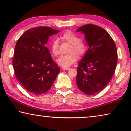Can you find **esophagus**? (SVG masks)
I'll return each mask as SVG.
<instances>
[{
    "label": "esophagus",
    "mask_w": 131,
    "mask_h": 131,
    "mask_svg": "<svg viewBox=\"0 0 131 131\" xmlns=\"http://www.w3.org/2000/svg\"><path fill=\"white\" fill-rule=\"evenodd\" d=\"M62 69L64 70H68L70 69V68H68V67H63Z\"/></svg>",
    "instance_id": "1"
}]
</instances>
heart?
<instances>
[{
  "label": "heart",
  "mask_w": 131,
  "mask_h": 131,
  "mask_svg": "<svg viewBox=\"0 0 131 131\" xmlns=\"http://www.w3.org/2000/svg\"><path fill=\"white\" fill-rule=\"evenodd\" d=\"M61 38L63 40L71 44L69 51L70 52L65 55H62L57 59V63L63 67L72 65L77 60L78 55H83L87 50V44L83 40L80 39L77 35L71 31H67L61 35ZM51 50L53 55L57 56L59 54L58 41L54 40L51 46Z\"/></svg>",
  "instance_id": "b5f03b06"
}]
</instances>
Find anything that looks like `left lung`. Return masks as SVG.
I'll list each match as a JSON object with an SVG mask.
<instances>
[{
  "mask_svg": "<svg viewBox=\"0 0 131 131\" xmlns=\"http://www.w3.org/2000/svg\"><path fill=\"white\" fill-rule=\"evenodd\" d=\"M85 34L89 48L77 68L76 83L87 95L100 92L109 83L117 63V48L106 30L94 24L77 29Z\"/></svg>",
  "mask_w": 131,
  "mask_h": 131,
  "instance_id": "obj_1",
  "label": "left lung"
}]
</instances>
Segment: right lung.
<instances>
[{
    "label": "right lung",
    "instance_id": "1",
    "mask_svg": "<svg viewBox=\"0 0 131 131\" xmlns=\"http://www.w3.org/2000/svg\"><path fill=\"white\" fill-rule=\"evenodd\" d=\"M59 32L48 26L34 28L24 33L17 42L13 61L15 76L33 94L49 90L60 72L46 47L49 37Z\"/></svg>",
    "mask_w": 131,
    "mask_h": 131
}]
</instances>
